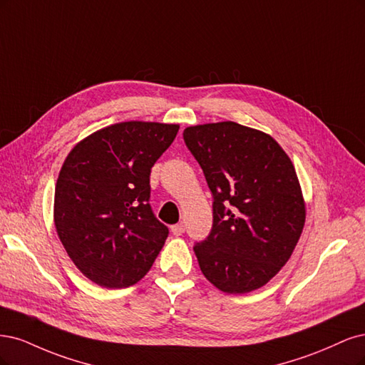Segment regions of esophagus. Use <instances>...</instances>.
<instances>
[{"instance_id": "obj_1", "label": "esophagus", "mask_w": 365, "mask_h": 365, "mask_svg": "<svg viewBox=\"0 0 365 365\" xmlns=\"http://www.w3.org/2000/svg\"><path fill=\"white\" fill-rule=\"evenodd\" d=\"M185 232V226L182 225H174V226H171V233L174 235V237H180V235Z\"/></svg>"}]
</instances>
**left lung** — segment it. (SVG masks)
I'll use <instances>...</instances> for the list:
<instances>
[{
    "label": "left lung",
    "instance_id": "8db88e82",
    "mask_svg": "<svg viewBox=\"0 0 365 365\" xmlns=\"http://www.w3.org/2000/svg\"><path fill=\"white\" fill-rule=\"evenodd\" d=\"M183 139L214 195V225L194 245L205 277L229 294L264 287L291 257L307 206L276 140L233 121L186 127Z\"/></svg>",
    "mask_w": 365,
    "mask_h": 365
}]
</instances>
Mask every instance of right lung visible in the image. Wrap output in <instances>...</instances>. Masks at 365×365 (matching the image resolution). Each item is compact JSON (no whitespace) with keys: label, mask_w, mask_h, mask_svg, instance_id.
Instances as JSON below:
<instances>
[{"label":"right lung","mask_w":365,"mask_h":365,"mask_svg":"<svg viewBox=\"0 0 365 365\" xmlns=\"http://www.w3.org/2000/svg\"><path fill=\"white\" fill-rule=\"evenodd\" d=\"M179 124L125 121L81 139L69 151L54 192V226L76 267L103 288L143 279L168 227L148 203L151 167Z\"/></svg>","instance_id":"right-lung-1"}]
</instances>
